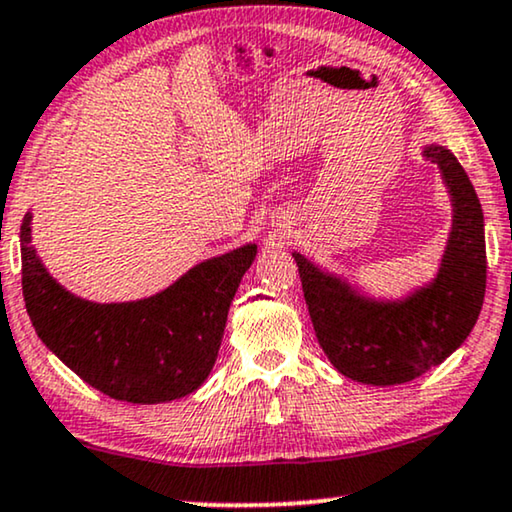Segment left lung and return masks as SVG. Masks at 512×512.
<instances>
[{
  "mask_svg": "<svg viewBox=\"0 0 512 512\" xmlns=\"http://www.w3.org/2000/svg\"><path fill=\"white\" fill-rule=\"evenodd\" d=\"M440 168L452 229L433 281L400 299H377L342 274L292 252L318 344L344 377L360 384H405L452 356L478 323L487 285L485 215L456 156L426 145Z\"/></svg>",
  "mask_w": 512,
  "mask_h": 512,
  "instance_id": "1",
  "label": "left lung"
}]
</instances>
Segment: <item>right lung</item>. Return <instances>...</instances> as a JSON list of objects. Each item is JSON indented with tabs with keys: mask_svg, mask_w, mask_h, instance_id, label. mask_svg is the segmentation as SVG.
Segmentation results:
<instances>
[{
	"mask_svg": "<svg viewBox=\"0 0 512 512\" xmlns=\"http://www.w3.org/2000/svg\"><path fill=\"white\" fill-rule=\"evenodd\" d=\"M245 243L203 260L166 290L98 304L65 290L32 248V213L20 224L23 297L34 332L86 384L114 400L168 403L213 370L238 283L255 262Z\"/></svg>",
	"mask_w": 512,
	"mask_h": 512,
	"instance_id": "right-lung-1",
	"label": "right lung"
}]
</instances>
